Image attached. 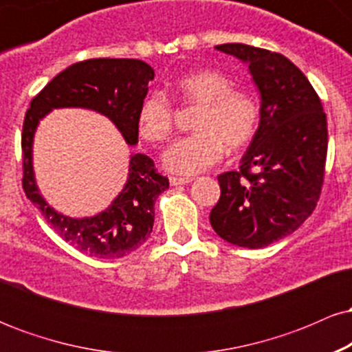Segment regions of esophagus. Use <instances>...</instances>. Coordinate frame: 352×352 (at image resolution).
I'll use <instances>...</instances> for the list:
<instances>
[{"instance_id":"esophagus-1","label":"esophagus","mask_w":352,"mask_h":352,"mask_svg":"<svg viewBox=\"0 0 352 352\" xmlns=\"http://www.w3.org/2000/svg\"><path fill=\"white\" fill-rule=\"evenodd\" d=\"M170 185H173V187H177V185H185V184H190L192 182V179L190 177H170Z\"/></svg>"}]
</instances>
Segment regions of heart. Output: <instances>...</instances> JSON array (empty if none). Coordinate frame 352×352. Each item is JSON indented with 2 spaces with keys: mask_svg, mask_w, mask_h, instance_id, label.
Instances as JSON below:
<instances>
[{
  "mask_svg": "<svg viewBox=\"0 0 352 352\" xmlns=\"http://www.w3.org/2000/svg\"><path fill=\"white\" fill-rule=\"evenodd\" d=\"M182 102L200 106L193 119L195 134L175 140L164 153L167 170L195 175L212 167L228 151H240L252 142L260 122V104L250 91L233 87V79L218 69H199L175 82ZM139 134L151 144H162L173 129V107L162 92H152L137 112Z\"/></svg>",
  "mask_w": 352,
  "mask_h": 352,
  "instance_id": "b5f03b06",
  "label": "heart"
}]
</instances>
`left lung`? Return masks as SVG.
I'll return each instance as SVG.
<instances>
[{
	"mask_svg": "<svg viewBox=\"0 0 352 352\" xmlns=\"http://www.w3.org/2000/svg\"><path fill=\"white\" fill-rule=\"evenodd\" d=\"M215 50L248 64L261 106L240 168L218 175L221 193L210 223L228 243L263 248L292 235L316 208L328 122L316 91L288 58L240 43Z\"/></svg>",
	"mask_w": 352,
	"mask_h": 352,
	"instance_id": "8db88e82",
	"label": "left lung"
}]
</instances>
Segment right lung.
<instances>
[{"label":"right lung","mask_w":352,"mask_h":352,"mask_svg":"<svg viewBox=\"0 0 352 352\" xmlns=\"http://www.w3.org/2000/svg\"><path fill=\"white\" fill-rule=\"evenodd\" d=\"M153 79V69L140 59H87L59 72L31 100L24 116L23 188L41 210L56 233L79 252L94 258H120L147 240L153 227V205L168 188V179L157 172L151 157L134 153L129 162L124 188L104 212L94 217L71 218L58 213L43 199L33 170L36 127L52 109L82 107L109 117L125 142L139 140L137 112Z\"/></svg>","instance_id":"1"}]
</instances>
